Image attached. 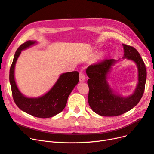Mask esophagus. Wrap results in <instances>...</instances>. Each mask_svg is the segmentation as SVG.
Here are the masks:
<instances>
[{
    "label": "esophagus",
    "instance_id": "esophagus-1",
    "mask_svg": "<svg viewBox=\"0 0 154 154\" xmlns=\"http://www.w3.org/2000/svg\"><path fill=\"white\" fill-rule=\"evenodd\" d=\"M79 79H80V82H83L85 80V76L84 73L82 72H80V74H79Z\"/></svg>",
    "mask_w": 154,
    "mask_h": 154
}]
</instances>
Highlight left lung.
<instances>
[{"mask_svg": "<svg viewBox=\"0 0 154 154\" xmlns=\"http://www.w3.org/2000/svg\"><path fill=\"white\" fill-rule=\"evenodd\" d=\"M123 58L132 60L138 69V83L132 95L128 97L114 94L107 82L111 68L118 62L114 59L104 60L91 65L86 69L89 79L87 84L89 88L88 102L95 113L103 116H117L133 109L141 99L146 80L145 65L138 51L134 48L123 44Z\"/></svg>", "mask_w": 154, "mask_h": 154, "instance_id": "8db88e82", "label": "left lung"}]
</instances>
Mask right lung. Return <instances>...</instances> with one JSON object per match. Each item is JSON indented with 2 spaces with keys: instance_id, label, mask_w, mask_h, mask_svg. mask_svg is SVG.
<instances>
[{
  "instance_id": "right-lung-1",
  "label": "right lung",
  "mask_w": 154,
  "mask_h": 154,
  "mask_svg": "<svg viewBox=\"0 0 154 154\" xmlns=\"http://www.w3.org/2000/svg\"><path fill=\"white\" fill-rule=\"evenodd\" d=\"M35 43L36 41H27L17 49L10 70V82L13 98L18 108L35 117L48 118L61 112L66 107L69 96L78 83L79 73L78 71L63 73L51 90L42 96L36 98L24 96L17 86L14 70L21 51Z\"/></svg>"
}]
</instances>
